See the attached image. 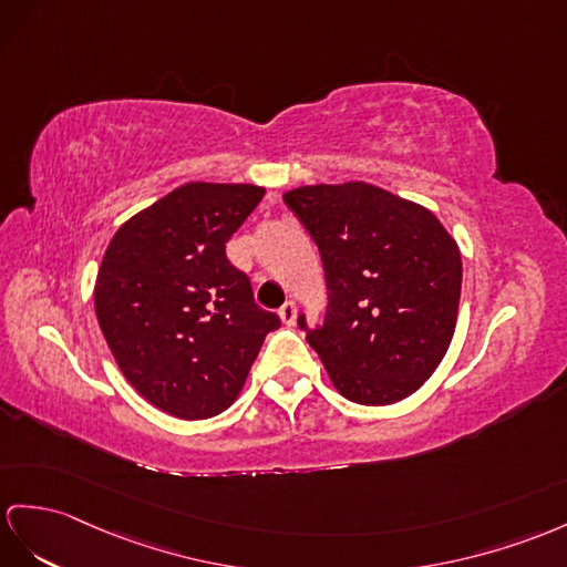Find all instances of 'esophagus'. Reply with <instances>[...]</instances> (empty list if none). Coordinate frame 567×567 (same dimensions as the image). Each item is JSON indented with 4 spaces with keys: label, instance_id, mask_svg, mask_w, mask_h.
<instances>
[{
    "label": "esophagus",
    "instance_id": "1",
    "mask_svg": "<svg viewBox=\"0 0 567 567\" xmlns=\"http://www.w3.org/2000/svg\"><path fill=\"white\" fill-rule=\"evenodd\" d=\"M279 317H281L284 324L291 327L296 322V302L293 300H286L284 306L279 308Z\"/></svg>",
    "mask_w": 567,
    "mask_h": 567
}]
</instances>
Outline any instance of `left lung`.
Segmentation results:
<instances>
[{"instance_id":"8db88e82","label":"left lung","mask_w":567,"mask_h":567,"mask_svg":"<svg viewBox=\"0 0 567 567\" xmlns=\"http://www.w3.org/2000/svg\"><path fill=\"white\" fill-rule=\"evenodd\" d=\"M284 202L322 257L324 322L298 315V327L334 388L365 406L416 392L457 324V243L423 206L368 183L298 187Z\"/></svg>"}]
</instances>
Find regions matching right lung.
I'll list each match as a JSON object with an SVG mask.
<instances>
[{"instance_id":"right-lung-1","label":"right lung","mask_w":567,"mask_h":567,"mask_svg":"<svg viewBox=\"0 0 567 567\" xmlns=\"http://www.w3.org/2000/svg\"><path fill=\"white\" fill-rule=\"evenodd\" d=\"M265 197L255 185L187 183L110 240L95 315L124 378L177 419H212L236 402L279 315L261 310L226 257Z\"/></svg>"}]
</instances>
